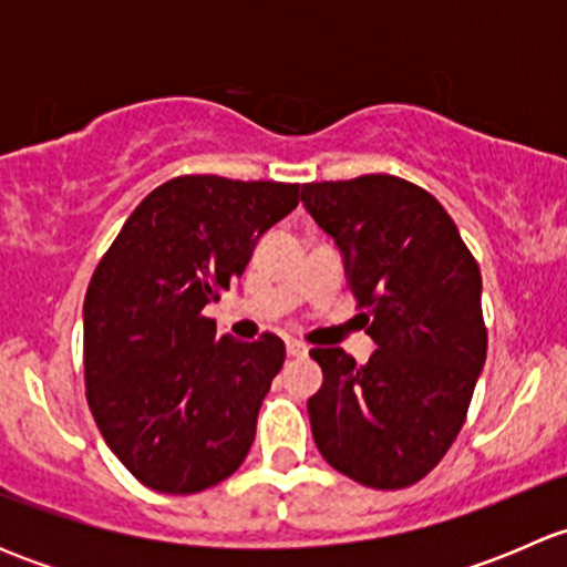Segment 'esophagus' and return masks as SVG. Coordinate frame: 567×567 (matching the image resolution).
<instances>
[{
  "label": "esophagus",
  "mask_w": 567,
  "mask_h": 567,
  "mask_svg": "<svg viewBox=\"0 0 567 567\" xmlns=\"http://www.w3.org/2000/svg\"><path fill=\"white\" fill-rule=\"evenodd\" d=\"M288 357H293V359L307 357V346H305V342H299V340H288Z\"/></svg>",
  "instance_id": "1"
}]
</instances>
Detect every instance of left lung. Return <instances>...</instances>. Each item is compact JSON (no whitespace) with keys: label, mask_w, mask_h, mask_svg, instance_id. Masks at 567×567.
Instances as JSON below:
<instances>
[{"label":"left lung","mask_w":567,"mask_h":567,"mask_svg":"<svg viewBox=\"0 0 567 567\" xmlns=\"http://www.w3.org/2000/svg\"><path fill=\"white\" fill-rule=\"evenodd\" d=\"M305 208L346 257L373 357L316 346L312 439L329 466L368 488L425 477L453 447L485 364L480 266L431 192L398 175L305 183Z\"/></svg>","instance_id":"left-lung-1"}]
</instances>
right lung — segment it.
<instances>
[{
  "instance_id": "obj_1",
  "label": "right lung",
  "mask_w": 567,
  "mask_h": 567,
  "mask_svg": "<svg viewBox=\"0 0 567 567\" xmlns=\"http://www.w3.org/2000/svg\"><path fill=\"white\" fill-rule=\"evenodd\" d=\"M296 205L299 183L173 177L136 205L95 266L84 392L109 450L158 494H199L247 458L285 342L271 331L219 337L203 307Z\"/></svg>"
}]
</instances>
